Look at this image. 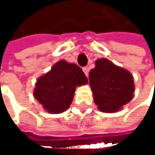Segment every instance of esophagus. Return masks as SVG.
<instances>
[{
    "label": "esophagus",
    "mask_w": 155,
    "mask_h": 155,
    "mask_svg": "<svg viewBox=\"0 0 155 155\" xmlns=\"http://www.w3.org/2000/svg\"><path fill=\"white\" fill-rule=\"evenodd\" d=\"M82 70H83V72H84L85 75L88 77V75H89V68H88V67H83V68H82Z\"/></svg>",
    "instance_id": "esophagus-1"
}]
</instances>
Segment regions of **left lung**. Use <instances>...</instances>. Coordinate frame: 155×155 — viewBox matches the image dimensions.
Wrapping results in <instances>:
<instances>
[{"instance_id":"8db88e82","label":"left lung","mask_w":155,"mask_h":155,"mask_svg":"<svg viewBox=\"0 0 155 155\" xmlns=\"http://www.w3.org/2000/svg\"><path fill=\"white\" fill-rule=\"evenodd\" d=\"M90 71L89 80L94 102L103 112H115L133 99V75L108 59H98Z\"/></svg>"}]
</instances>
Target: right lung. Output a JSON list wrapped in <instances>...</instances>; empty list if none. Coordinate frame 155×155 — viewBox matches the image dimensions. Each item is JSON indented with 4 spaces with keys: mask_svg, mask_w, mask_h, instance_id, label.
<instances>
[{
    "mask_svg": "<svg viewBox=\"0 0 155 155\" xmlns=\"http://www.w3.org/2000/svg\"><path fill=\"white\" fill-rule=\"evenodd\" d=\"M87 82L88 79L81 67L61 60L38 78L34 96L48 112L61 113L70 107L76 86Z\"/></svg>",
    "mask_w": 155,
    "mask_h": 155,
    "instance_id": "right-lung-1",
    "label": "right lung"
}]
</instances>
